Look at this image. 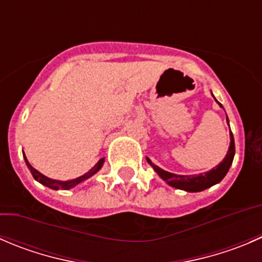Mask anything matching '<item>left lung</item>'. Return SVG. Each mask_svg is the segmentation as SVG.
<instances>
[{
    "instance_id": "obj_1",
    "label": "left lung",
    "mask_w": 262,
    "mask_h": 262,
    "mask_svg": "<svg viewBox=\"0 0 262 262\" xmlns=\"http://www.w3.org/2000/svg\"><path fill=\"white\" fill-rule=\"evenodd\" d=\"M228 124H229V121H228ZM234 154H235L234 138H233V134L230 133V146L225 159L223 160L216 167H214V169L210 170V171L205 172V174L177 175V174H172V172L165 171V170L160 169V167L157 166V165H155L149 159H147V161H148V164L154 167L155 171H156L157 174H159L160 177L167 183V184L171 185V187L178 188V189L187 190V192H200V190H204L206 189V188H210L211 185L216 184V183H219L220 180H223V178L227 175L228 170H229L230 165H232Z\"/></svg>"
}]
</instances>
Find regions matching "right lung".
Listing matches in <instances>:
<instances>
[{
    "label": "right lung",
    "mask_w": 262,
    "mask_h": 262,
    "mask_svg": "<svg viewBox=\"0 0 262 262\" xmlns=\"http://www.w3.org/2000/svg\"><path fill=\"white\" fill-rule=\"evenodd\" d=\"M23 155H24V154H23ZM24 159H25V162H27L28 167H29L30 172H32L33 178H34V179L37 180V182H39L40 184L46 185V187L53 188V189H70V188L75 187V185H77L78 183L83 182V180L88 179V178H91V177H92L93 174H96V172H97L98 170L101 169V166H102V164H103V159H101L100 161H98L97 164L95 165V167H93V169H91L90 171L87 172V174L82 175V177L77 178V179L68 180V182H61V180H53V179H50V178L45 177V175H43V174H40L39 171H37V170H35L34 167H33L32 165H30L29 162H28L27 157L24 156Z\"/></svg>",
    "instance_id": "1"
}]
</instances>
